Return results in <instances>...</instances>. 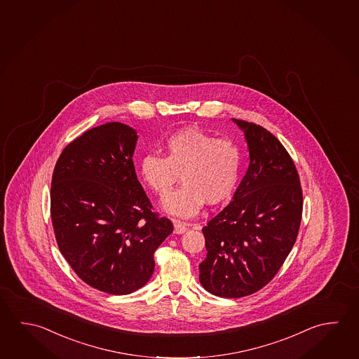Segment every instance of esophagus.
Returning a JSON list of instances; mask_svg holds the SVG:
<instances>
[{
    "label": "esophagus",
    "mask_w": 359,
    "mask_h": 359,
    "mask_svg": "<svg viewBox=\"0 0 359 359\" xmlns=\"http://www.w3.org/2000/svg\"><path fill=\"white\" fill-rule=\"evenodd\" d=\"M187 231H188V224L187 223L180 222V220H174V233L182 234V233H185Z\"/></svg>",
    "instance_id": "34e87169"
}]
</instances>
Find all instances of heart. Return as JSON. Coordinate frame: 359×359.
<instances>
[{"mask_svg":"<svg viewBox=\"0 0 359 359\" xmlns=\"http://www.w3.org/2000/svg\"><path fill=\"white\" fill-rule=\"evenodd\" d=\"M164 150L165 156L149 152L140 158L139 172L142 182L160 196L170 191L180 174L182 187L163 201L166 213L193 217L204 201H224L237 187L242 152L232 140L215 139L196 127H187L165 140Z\"/></svg>","mask_w":359,"mask_h":359,"instance_id":"heart-1","label":"heart"}]
</instances>
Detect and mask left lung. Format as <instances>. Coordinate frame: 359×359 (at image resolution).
<instances>
[{
  "label": "left lung",
  "mask_w": 359,
  "mask_h": 359,
  "mask_svg": "<svg viewBox=\"0 0 359 359\" xmlns=\"http://www.w3.org/2000/svg\"><path fill=\"white\" fill-rule=\"evenodd\" d=\"M233 122L245 133L250 165L233 201L203 228L207 257L199 280L219 297L251 295L270 283L295 243L302 214L292 158L264 127Z\"/></svg>",
  "instance_id": "left-lung-1"
}]
</instances>
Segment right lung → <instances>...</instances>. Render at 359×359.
<instances>
[{
	"label": "right lung",
	"mask_w": 359,
	"mask_h": 359,
	"mask_svg": "<svg viewBox=\"0 0 359 359\" xmlns=\"http://www.w3.org/2000/svg\"><path fill=\"white\" fill-rule=\"evenodd\" d=\"M137 133L121 122L90 128L57 158L50 213L57 247L84 283L127 295L155 269L154 253L172 223L152 212L133 156Z\"/></svg>",
	"instance_id": "right-lung-1"
}]
</instances>
